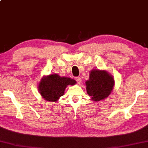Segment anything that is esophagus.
<instances>
[{
  "mask_svg": "<svg viewBox=\"0 0 148 148\" xmlns=\"http://www.w3.org/2000/svg\"><path fill=\"white\" fill-rule=\"evenodd\" d=\"M75 80H76V81L77 82V83L78 84H80L81 82H82V79H81V77H77L75 78Z\"/></svg>",
  "mask_w": 148,
  "mask_h": 148,
  "instance_id": "esophagus-1",
  "label": "esophagus"
}]
</instances>
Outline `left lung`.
<instances>
[{"label": "left lung", "instance_id": "1", "mask_svg": "<svg viewBox=\"0 0 148 148\" xmlns=\"http://www.w3.org/2000/svg\"><path fill=\"white\" fill-rule=\"evenodd\" d=\"M86 92L93 102H99L110 95L115 82L112 75L104 70L93 69L90 72L89 80L85 82Z\"/></svg>", "mask_w": 148, "mask_h": 148}]
</instances>
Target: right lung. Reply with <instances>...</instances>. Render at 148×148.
<instances>
[{
  "label": "right lung",
  "instance_id": "obj_1",
  "mask_svg": "<svg viewBox=\"0 0 148 148\" xmlns=\"http://www.w3.org/2000/svg\"><path fill=\"white\" fill-rule=\"evenodd\" d=\"M77 82L69 77H60L56 73L43 76L38 89L42 98L47 101L57 102L64 95L68 85H74Z\"/></svg>",
  "mask_w": 148,
  "mask_h": 148
}]
</instances>
